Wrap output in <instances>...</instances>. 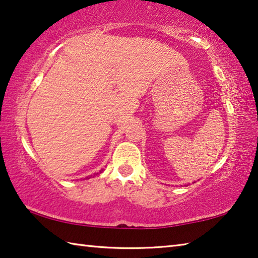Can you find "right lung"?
Here are the masks:
<instances>
[{"label":"right lung","mask_w":258,"mask_h":258,"mask_svg":"<svg viewBox=\"0 0 258 258\" xmlns=\"http://www.w3.org/2000/svg\"><path fill=\"white\" fill-rule=\"evenodd\" d=\"M103 171V169H101V171H100V173H101ZM99 174V173H98ZM94 175H95V174H94ZM90 177H92V175H90V176H87V177H85L86 178V180H87V178H90ZM85 178H84V180H85Z\"/></svg>","instance_id":"1"}]
</instances>
